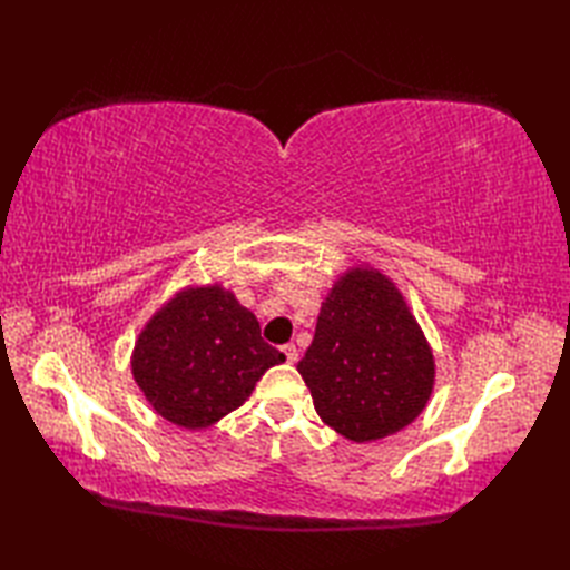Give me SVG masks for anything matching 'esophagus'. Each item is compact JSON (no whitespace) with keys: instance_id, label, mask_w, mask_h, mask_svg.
<instances>
[{"instance_id":"obj_1","label":"esophagus","mask_w":570,"mask_h":570,"mask_svg":"<svg viewBox=\"0 0 570 570\" xmlns=\"http://www.w3.org/2000/svg\"><path fill=\"white\" fill-rule=\"evenodd\" d=\"M283 354H285V358H287V364H295V361L299 358V352H297V347L295 344H283Z\"/></svg>"}]
</instances>
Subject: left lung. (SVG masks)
I'll use <instances>...</instances> for the list:
<instances>
[{
	"instance_id": "obj_1",
	"label": "left lung",
	"mask_w": 570,
	"mask_h": 570,
	"mask_svg": "<svg viewBox=\"0 0 570 570\" xmlns=\"http://www.w3.org/2000/svg\"><path fill=\"white\" fill-rule=\"evenodd\" d=\"M297 371L321 421L354 442L400 433L435 385L433 350L402 292L364 266L333 285Z\"/></svg>"
}]
</instances>
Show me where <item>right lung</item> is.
<instances>
[{
  "label": "right lung",
  "mask_w": 570,
  "mask_h": 570,
  "mask_svg": "<svg viewBox=\"0 0 570 570\" xmlns=\"http://www.w3.org/2000/svg\"><path fill=\"white\" fill-rule=\"evenodd\" d=\"M283 361L230 289L204 285L178 292L149 318L130 366L159 416L202 430L243 406L258 377Z\"/></svg>",
  "instance_id": "add662e5"
}]
</instances>
